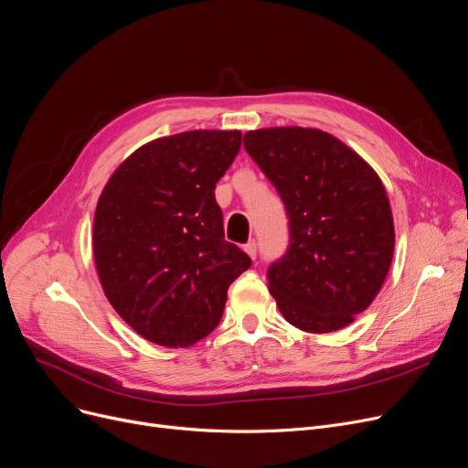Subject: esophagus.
<instances>
[{"label": "esophagus", "instance_id": "esophagus-1", "mask_svg": "<svg viewBox=\"0 0 468 468\" xmlns=\"http://www.w3.org/2000/svg\"><path fill=\"white\" fill-rule=\"evenodd\" d=\"M245 252H247L252 260H256V256H258V245H256V240L247 242V245H245Z\"/></svg>", "mask_w": 468, "mask_h": 468}]
</instances>
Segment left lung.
<instances>
[{
	"label": "left lung",
	"mask_w": 468,
	"mask_h": 468,
	"mask_svg": "<svg viewBox=\"0 0 468 468\" xmlns=\"http://www.w3.org/2000/svg\"><path fill=\"white\" fill-rule=\"evenodd\" d=\"M245 149L289 218V247L268 270L281 314L306 333L346 327L390 270L394 221L382 181L342 141L314 128L249 132Z\"/></svg>",
	"instance_id": "8db88e82"
}]
</instances>
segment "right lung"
<instances>
[{"label": "right lung", "instance_id": "1", "mask_svg": "<svg viewBox=\"0 0 468 468\" xmlns=\"http://www.w3.org/2000/svg\"><path fill=\"white\" fill-rule=\"evenodd\" d=\"M240 132L197 130L137 149L99 197L93 256L118 315L144 338L187 348L223 315L229 284L252 260L223 233L216 184Z\"/></svg>", "mask_w": 468, "mask_h": 468}]
</instances>
